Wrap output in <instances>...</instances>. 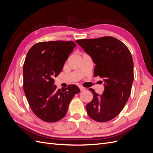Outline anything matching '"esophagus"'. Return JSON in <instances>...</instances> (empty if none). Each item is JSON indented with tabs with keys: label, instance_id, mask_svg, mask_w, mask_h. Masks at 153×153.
<instances>
[{
	"label": "esophagus",
	"instance_id": "esophagus-1",
	"mask_svg": "<svg viewBox=\"0 0 153 153\" xmlns=\"http://www.w3.org/2000/svg\"><path fill=\"white\" fill-rule=\"evenodd\" d=\"M79 88H80V91H84V90L85 89V88H84V87H82V86H80V87H79Z\"/></svg>",
	"mask_w": 153,
	"mask_h": 153
}]
</instances>
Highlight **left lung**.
<instances>
[{"instance_id":"obj_1","label":"left lung","mask_w":153,"mask_h":153,"mask_svg":"<svg viewBox=\"0 0 153 153\" xmlns=\"http://www.w3.org/2000/svg\"><path fill=\"white\" fill-rule=\"evenodd\" d=\"M76 43L96 64L94 76L103 78L102 95L90 88L93 98L85 106L87 114L98 122H106L121 112L131 94L133 82V62L128 47L111 36L78 39Z\"/></svg>"}]
</instances>
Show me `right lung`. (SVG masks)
<instances>
[{"label":"right lung","mask_w":153,"mask_h":153,"mask_svg":"<svg viewBox=\"0 0 153 153\" xmlns=\"http://www.w3.org/2000/svg\"><path fill=\"white\" fill-rule=\"evenodd\" d=\"M76 44L72 41H43L29 50L24 64V91L37 117L47 123L65 116L71 100L80 89L75 85L57 89L54 77L62 70Z\"/></svg>","instance_id":"1"}]
</instances>
